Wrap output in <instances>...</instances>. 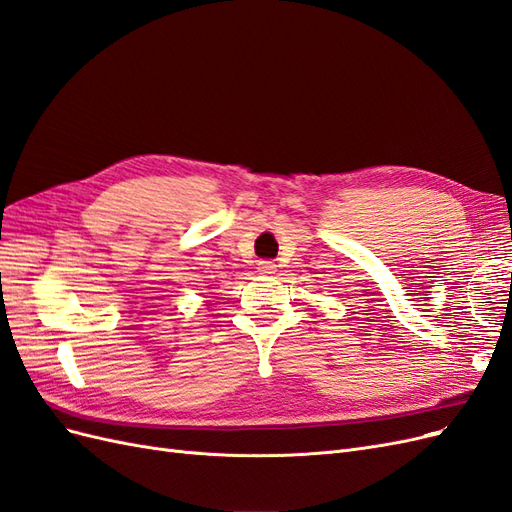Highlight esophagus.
<instances>
[{
    "instance_id": "34e87169",
    "label": "esophagus",
    "mask_w": 512,
    "mask_h": 512,
    "mask_svg": "<svg viewBox=\"0 0 512 512\" xmlns=\"http://www.w3.org/2000/svg\"><path fill=\"white\" fill-rule=\"evenodd\" d=\"M275 262H271V260H260L258 262V271L260 273H265V275H271V273H275Z\"/></svg>"
}]
</instances>
